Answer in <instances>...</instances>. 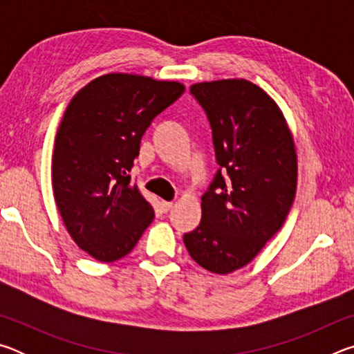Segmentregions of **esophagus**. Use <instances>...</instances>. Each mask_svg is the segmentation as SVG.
<instances>
[{"label": "esophagus", "instance_id": "34e87169", "mask_svg": "<svg viewBox=\"0 0 354 354\" xmlns=\"http://www.w3.org/2000/svg\"><path fill=\"white\" fill-rule=\"evenodd\" d=\"M160 206H162L164 212H169L173 209V203L171 201H162V203H160Z\"/></svg>", "mask_w": 354, "mask_h": 354}]
</instances>
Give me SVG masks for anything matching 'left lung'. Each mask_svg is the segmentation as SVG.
<instances>
[{
	"label": "left lung",
	"mask_w": 354,
	"mask_h": 354,
	"mask_svg": "<svg viewBox=\"0 0 354 354\" xmlns=\"http://www.w3.org/2000/svg\"><path fill=\"white\" fill-rule=\"evenodd\" d=\"M190 93L211 123L220 169L184 245L198 266L227 274L253 261L283 226L297 192L295 143L278 104L253 82H198Z\"/></svg>",
	"instance_id": "left-lung-1"
}]
</instances>
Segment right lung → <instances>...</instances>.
<instances>
[{"mask_svg":"<svg viewBox=\"0 0 354 354\" xmlns=\"http://www.w3.org/2000/svg\"><path fill=\"white\" fill-rule=\"evenodd\" d=\"M184 88L176 81L109 73L82 87L65 109L53 153V192L68 234L97 261L131 253L153 221V206L128 173L147 128Z\"/></svg>","mask_w":354,"mask_h":354,"instance_id":"add662e5","label":"right lung"}]
</instances>
